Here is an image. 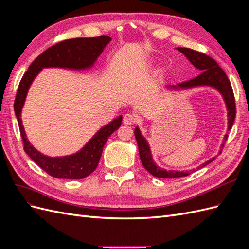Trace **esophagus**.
<instances>
[{
    "mask_svg": "<svg viewBox=\"0 0 249 249\" xmlns=\"http://www.w3.org/2000/svg\"><path fill=\"white\" fill-rule=\"evenodd\" d=\"M124 123L125 124H133L136 123V116L132 114V113H126L124 116Z\"/></svg>",
    "mask_w": 249,
    "mask_h": 249,
    "instance_id": "obj_1",
    "label": "esophagus"
}]
</instances>
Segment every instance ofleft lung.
<instances>
[{
	"mask_svg": "<svg viewBox=\"0 0 249 249\" xmlns=\"http://www.w3.org/2000/svg\"><path fill=\"white\" fill-rule=\"evenodd\" d=\"M178 51L182 53L185 57L189 60L190 63L199 71V74L197 77H195L189 81H186L183 83H178L177 85H166L167 89H173V90H187L195 87H211L217 90L222 96V99L225 103V107H227L228 111V131H230L232 126L233 120H235L236 116V104H235V97H233V92L231 89V82L228 79L227 74L222 71L221 67L218 65V63L214 59L211 57L202 54V53L196 52L191 49L187 48H177ZM135 137L137 140L138 149H139V156L140 160L142 162V165L144 168L153 175L154 177L161 178H182L189 176L191 172H194L195 169H192L190 171L184 170H166L164 168H161L158 166L156 162L153 159L152 150H150V146L148 144V141L146 138L143 136L140 132L139 126L135 127ZM228 139V134L224 135L223 141L220 145L219 154L221 153V148L224 145L225 140ZM215 157L211 158L210 160L202 163L200 166L197 168L205 167L206 165L214 161Z\"/></svg>",
	"mask_w": 249,
	"mask_h": 249,
	"instance_id": "8db88e82",
	"label": "left lung"
}]
</instances>
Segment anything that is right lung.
Listing matches in <instances>:
<instances>
[{
    "label": "right lung",
    "instance_id": "obj_1",
    "mask_svg": "<svg viewBox=\"0 0 249 249\" xmlns=\"http://www.w3.org/2000/svg\"><path fill=\"white\" fill-rule=\"evenodd\" d=\"M111 41V37L103 35L90 38H73L59 42L49 48L37 57L29 66L22 76L14 101V112L18 123L20 136L24 141V149L27 155L49 173L57 178L80 179L88 177L97 167L110 135L122 125L123 116L119 115L108 124L102 126L92 138L79 152L63 157H50L37 150L27 138L21 122V110L26 97L34 79L43 69L58 67V69L85 71L93 67L97 58L104 49Z\"/></svg>",
    "mask_w": 249,
    "mask_h": 249
}]
</instances>
